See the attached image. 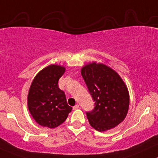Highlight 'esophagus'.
I'll return each mask as SVG.
<instances>
[{
  "label": "esophagus",
  "instance_id": "34e87169",
  "mask_svg": "<svg viewBox=\"0 0 158 158\" xmlns=\"http://www.w3.org/2000/svg\"><path fill=\"white\" fill-rule=\"evenodd\" d=\"M79 108V104H76L73 106V110H78V109Z\"/></svg>",
  "mask_w": 158,
  "mask_h": 158
}]
</instances>
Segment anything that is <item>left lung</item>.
Returning <instances> with one entry per match:
<instances>
[{
  "label": "left lung",
  "instance_id": "1",
  "mask_svg": "<svg viewBox=\"0 0 158 158\" xmlns=\"http://www.w3.org/2000/svg\"><path fill=\"white\" fill-rule=\"evenodd\" d=\"M94 103V109L86 112L90 125L103 132L122 122L129 109L127 85L118 73L104 64L92 63L81 70Z\"/></svg>",
  "mask_w": 158,
  "mask_h": 158
}]
</instances>
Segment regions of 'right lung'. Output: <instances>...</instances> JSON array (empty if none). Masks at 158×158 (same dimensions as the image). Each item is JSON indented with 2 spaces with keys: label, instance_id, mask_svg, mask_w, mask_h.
Here are the masks:
<instances>
[{
  "label": "right lung",
  "instance_id": "add662e5",
  "mask_svg": "<svg viewBox=\"0 0 158 158\" xmlns=\"http://www.w3.org/2000/svg\"><path fill=\"white\" fill-rule=\"evenodd\" d=\"M65 67L51 64L34 77L27 94V107L33 118L43 127L55 128L67 119L72 107L67 103L65 94L58 82Z\"/></svg>",
  "mask_w": 158,
  "mask_h": 158
}]
</instances>
